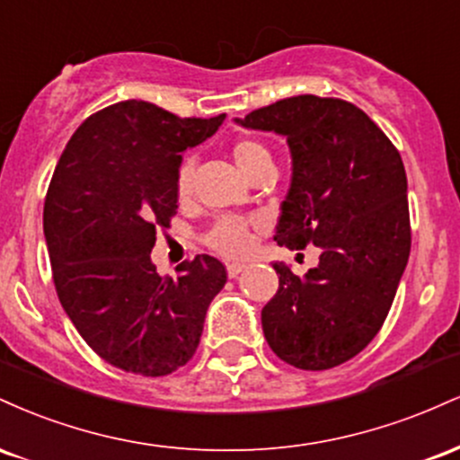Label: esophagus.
I'll return each instance as SVG.
<instances>
[{
    "label": "esophagus",
    "instance_id": "1",
    "mask_svg": "<svg viewBox=\"0 0 460 460\" xmlns=\"http://www.w3.org/2000/svg\"><path fill=\"white\" fill-rule=\"evenodd\" d=\"M244 263H229V266H226V274H229V279H235L237 274L244 272Z\"/></svg>",
    "mask_w": 460,
    "mask_h": 460
}]
</instances>
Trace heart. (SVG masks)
I'll return each instance as SVG.
<instances>
[{
	"instance_id": "1",
	"label": "heart",
	"mask_w": 460,
	"mask_h": 460,
	"mask_svg": "<svg viewBox=\"0 0 460 460\" xmlns=\"http://www.w3.org/2000/svg\"><path fill=\"white\" fill-rule=\"evenodd\" d=\"M231 155L237 164L242 172L248 179H252L257 172L263 171V168H270L272 166V155L268 151V146L263 145L261 140L255 138H240L234 142L231 146ZM192 183H194V162L183 160L179 164V171H177V179H175V186H177V194L181 199H186L190 192H192ZM209 246L214 251L223 252L226 257H240L244 255L251 246V223L242 218H234V216H226V218H220L212 229H209L208 237H205Z\"/></svg>"
}]
</instances>
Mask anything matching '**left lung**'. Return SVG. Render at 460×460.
<instances>
[{
	"label": "left lung",
	"mask_w": 460,
	"mask_h": 460,
	"mask_svg": "<svg viewBox=\"0 0 460 460\" xmlns=\"http://www.w3.org/2000/svg\"><path fill=\"white\" fill-rule=\"evenodd\" d=\"M235 123L283 136L292 153L277 244L320 248V263L305 277L272 263L279 289L261 309L266 341L294 367L340 366L381 331L409 261L402 157L363 110L341 99L298 94Z\"/></svg>",
	"instance_id": "8db88e82"
}]
</instances>
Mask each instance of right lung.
I'll return each instance as SVG.
<instances>
[{"instance_id":"obj_1","label":"right lung","mask_w":460,"mask_h":460,"mask_svg":"<svg viewBox=\"0 0 460 460\" xmlns=\"http://www.w3.org/2000/svg\"><path fill=\"white\" fill-rule=\"evenodd\" d=\"M223 120L179 119L138 99L108 105L79 125L51 177L43 229L58 298L84 341L125 372L186 366L226 283L209 255L179 263L177 277L151 261L157 229L177 212L181 153Z\"/></svg>"}]
</instances>
